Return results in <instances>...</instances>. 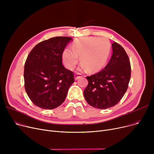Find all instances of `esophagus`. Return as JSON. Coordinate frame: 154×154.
Masks as SVG:
<instances>
[{"mask_svg":"<svg viewBox=\"0 0 154 154\" xmlns=\"http://www.w3.org/2000/svg\"><path fill=\"white\" fill-rule=\"evenodd\" d=\"M82 75V74H80V73H79V72L75 73V80H77L78 79H79Z\"/></svg>","mask_w":154,"mask_h":154,"instance_id":"1","label":"esophagus"}]
</instances>
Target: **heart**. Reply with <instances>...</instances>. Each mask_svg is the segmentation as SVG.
I'll return each mask as SVG.
<instances>
[{"label": "heart", "mask_w": 154, "mask_h": 154, "mask_svg": "<svg viewBox=\"0 0 154 154\" xmlns=\"http://www.w3.org/2000/svg\"><path fill=\"white\" fill-rule=\"evenodd\" d=\"M72 49H66L62 54L63 62L67 69H74L80 57L84 68L89 72H96L106 64L110 52V43L105 37H88L76 40Z\"/></svg>", "instance_id": "1"}]
</instances>
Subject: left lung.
Returning a JSON list of instances; mask_svg holds the SVG:
<instances>
[{
    "label": "left lung",
    "mask_w": 154,
    "mask_h": 154,
    "mask_svg": "<svg viewBox=\"0 0 154 154\" xmlns=\"http://www.w3.org/2000/svg\"><path fill=\"white\" fill-rule=\"evenodd\" d=\"M113 54L103 70L86 77L88 85L84 91L87 102L93 107L106 109L115 106L127 90L131 76L130 60L124 48L112 44Z\"/></svg>",
    "instance_id": "1"
}]
</instances>
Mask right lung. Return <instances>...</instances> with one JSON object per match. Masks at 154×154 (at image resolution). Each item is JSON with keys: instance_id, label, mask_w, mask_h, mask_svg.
I'll list each match as a JSON object with an SVG mask.
<instances>
[{"instance_id": "obj_1", "label": "right lung", "mask_w": 154, "mask_h": 154, "mask_svg": "<svg viewBox=\"0 0 154 154\" xmlns=\"http://www.w3.org/2000/svg\"><path fill=\"white\" fill-rule=\"evenodd\" d=\"M71 37H55L38 43L28 55L24 66V86L36 106L54 109L66 98L74 82L73 72L62 65V54Z\"/></svg>"}]
</instances>
